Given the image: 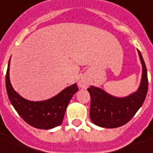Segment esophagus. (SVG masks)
I'll return each mask as SVG.
<instances>
[{
  "label": "esophagus",
  "instance_id": "obj_1",
  "mask_svg": "<svg viewBox=\"0 0 153 153\" xmlns=\"http://www.w3.org/2000/svg\"><path fill=\"white\" fill-rule=\"evenodd\" d=\"M89 81H88L86 78L82 77L81 78L79 81H78V86L81 89H86L88 87V85H89Z\"/></svg>",
  "mask_w": 153,
  "mask_h": 153
}]
</instances>
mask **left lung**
<instances>
[{"mask_svg": "<svg viewBox=\"0 0 153 153\" xmlns=\"http://www.w3.org/2000/svg\"><path fill=\"white\" fill-rule=\"evenodd\" d=\"M142 63V79L136 92L124 98L112 96L100 88L91 85L90 117L94 125L103 128H117L124 126L135 115L145 100L148 93V73L144 60L138 51Z\"/></svg>", "mask_w": 153, "mask_h": 153, "instance_id": "8db88e82", "label": "left lung"}]
</instances>
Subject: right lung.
<instances>
[{
  "mask_svg": "<svg viewBox=\"0 0 153 153\" xmlns=\"http://www.w3.org/2000/svg\"><path fill=\"white\" fill-rule=\"evenodd\" d=\"M10 63L5 76V86L9 100L21 117L32 126L50 130L63 123L66 109L73 94L78 90L76 84L65 88L59 94L44 101H29L13 89L10 81Z\"/></svg>",
  "mask_w": 153,
  "mask_h": 153,
  "instance_id": "obj_1",
  "label": "right lung"
}]
</instances>
